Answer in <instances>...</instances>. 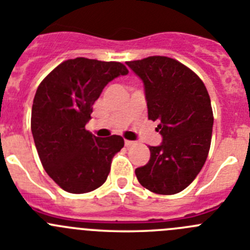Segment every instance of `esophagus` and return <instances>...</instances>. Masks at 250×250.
<instances>
[{
	"label": "esophagus",
	"mask_w": 250,
	"mask_h": 250,
	"mask_svg": "<svg viewBox=\"0 0 250 250\" xmlns=\"http://www.w3.org/2000/svg\"><path fill=\"white\" fill-rule=\"evenodd\" d=\"M125 147H132V146H134V142L133 141H125Z\"/></svg>",
	"instance_id": "1"
}]
</instances>
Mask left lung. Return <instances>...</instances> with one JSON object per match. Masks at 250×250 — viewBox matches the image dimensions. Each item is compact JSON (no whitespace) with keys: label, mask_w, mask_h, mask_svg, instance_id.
Wrapping results in <instances>:
<instances>
[{"label":"left lung","mask_w":250,"mask_h":250,"mask_svg":"<svg viewBox=\"0 0 250 250\" xmlns=\"http://www.w3.org/2000/svg\"><path fill=\"white\" fill-rule=\"evenodd\" d=\"M143 81L148 120L163 138L137 179L157 194H175L201 172L210 148L213 111L204 83L192 69L164 56L125 62Z\"/></svg>","instance_id":"1"}]
</instances>
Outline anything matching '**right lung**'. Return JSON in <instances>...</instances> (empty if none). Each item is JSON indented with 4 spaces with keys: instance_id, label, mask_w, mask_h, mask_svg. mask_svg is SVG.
<instances>
[{
    "instance_id": "right-lung-1",
    "label": "right lung",
    "mask_w": 250,
    "mask_h": 250,
    "mask_svg": "<svg viewBox=\"0 0 250 250\" xmlns=\"http://www.w3.org/2000/svg\"><path fill=\"white\" fill-rule=\"evenodd\" d=\"M128 69L120 62L78 57L56 67L38 86L31 130L47 174L63 190L82 194L97 189L125 146L121 136L96 137L86 129L103 88Z\"/></svg>"
}]
</instances>
